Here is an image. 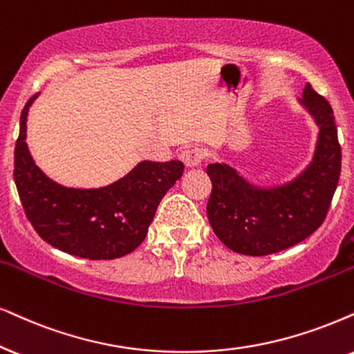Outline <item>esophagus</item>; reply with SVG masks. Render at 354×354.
<instances>
[{
	"label": "esophagus",
	"mask_w": 354,
	"mask_h": 354,
	"mask_svg": "<svg viewBox=\"0 0 354 354\" xmlns=\"http://www.w3.org/2000/svg\"><path fill=\"white\" fill-rule=\"evenodd\" d=\"M204 156H205V151L203 149H187L181 153V160L185 162L186 167L194 168L203 163Z\"/></svg>",
	"instance_id": "34e87169"
}]
</instances>
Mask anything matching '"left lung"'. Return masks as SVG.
<instances>
[{
	"label": "left lung",
	"mask_w": 354,
	"mask_h": 354,
	"mask_svg": "<svg viewBox=\"0 0 354 354\" xmlns=\"http://www.w3.org/2000/svg\"><path fill=\"white\" fill-rule=\"evenodd\" d=\"M299 104L319 127L312 160L283 185L259 186L229 163H210L212 192L207 218L217 239L232 252L265 257L301 243L322 225L342 171L333 111L306 84Z\"/></svg>",
	"instance_id": "obj_1"
}]
</instances>
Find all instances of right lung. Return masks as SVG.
I'll return each instance as SVG.
<instances>
[{
  "label": "right lung",
  "mask_w": 354,
  "mask_h": 354,
  "mask_svg": "<svg viewBox=\"0 0 354 354\" xmlns=\"http://www.w3.org/2000/svg\"><path fill=\"white\" fill-rule=\"evenodd\" d=\"M21 113L15 149V183L26 217L48 245L88 259H114L144 241L160 201L183 176L180 160L137 163L125 176L101 187H68L50 180L35 165L29 147L28 114Z\"/></svg>",
  "instance_id": "1"
}]
</instances>
